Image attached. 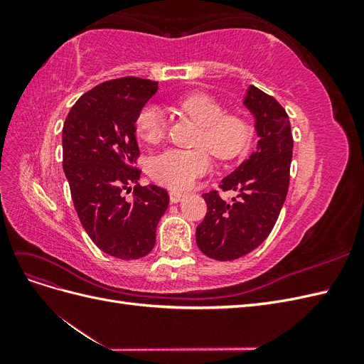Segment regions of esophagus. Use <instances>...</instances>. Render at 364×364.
I'll list each match as a JSON object with an SVG mask.
<instances>
[{"label": "esophagus", "mask_w": 364, "mask_h": 364, "mask_svg": "<svg viewBox=\"0 0 364 364\" xmlns=\"http://www.w3.org/2000/svg\"><path fill=\"white\" fill-rule=\"evenodd\" d=\"M185 199V194L179 193V191H170V200L171 203H179Z\"/></svg>", "instance_id": "obj_1"}]
</instances>
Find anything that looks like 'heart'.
<instances>
[{
  "label": "heart",
  "instance_id": "heart-1",
  "mask_svg": "<svg viewBox=\"0 0 364 364\" xmlns=\"http://www.w3.org/2000/svg\"><path fill=\"white\" fill-rule=\"evenodd\" d=\"M183 114L200 126L197 144L206 146L220 159L237 156L246 147L250 130L238 115H225V109L213 97L191 94L178 102ZM135 127L147 142H158L165 134V115L156 105H147L139 111ZM211 167V156L206 149L191 150L168 149L153 156L149 162L150 176L156 182L174 190H186L199 176Z\"/></svg>",
  "mask_w": 364,
  "mask_h": 364
}]
</instances>
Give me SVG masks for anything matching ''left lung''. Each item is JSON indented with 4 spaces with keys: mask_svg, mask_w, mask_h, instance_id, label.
<instances>
[{
    "mask_svg": "<svg viewBox=\"0 0 364 364\" xmlns=\"http://www.w3.org/2000/svg\"><path fill=\"white\" fill-rule=\"evenodd\" d=\"M243 105L253 117L257 147L220 185L237 193L232 202H225L217 191L203 194L208 213L196 229L197 246L217 261L255 250L272 232L289 191L293 136L287 112L252 85Z\"/></svg>",
    "mask_w": 364,
    "mask_h": 364,
    "instance_id": "1",
    "label": "left lung"
}]
</instances>
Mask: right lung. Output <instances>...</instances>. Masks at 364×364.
I'll list each match as a JSON object with an SVG mask.
<instances>
[{"mask_svg": "<svg viewBox=\"0 0 364 364\" xmlns=\"http://www.w3.org/2000/svg\"><path fill=\"white\" fill-rule=\"evenodd\" d=\"M156 91L158 82L138 77L105 82L75 102L62 130L63 171L77 215L94 245L119 259L153 249L170 202L161 186H141V170L132 167L139 155L135 121Z\"/></svg>", "mask_w": 364, "mask_h": 364, "instance_id": "right-lung-1", "label": "right lung"}]
</instances>
